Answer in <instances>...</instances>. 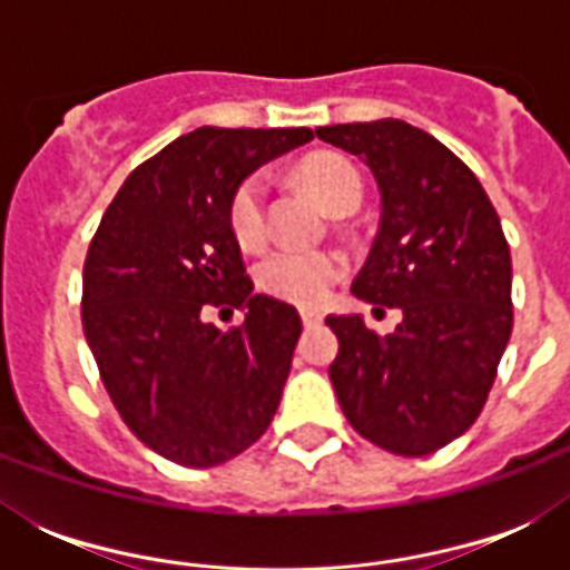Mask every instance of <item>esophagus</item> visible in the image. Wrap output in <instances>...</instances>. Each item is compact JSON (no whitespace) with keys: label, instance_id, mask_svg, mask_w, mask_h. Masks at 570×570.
I'll return each mask as SVG.
<instances>
[{"label":"esophagus","instance_id":"obj_1","mask_svg":"<svg viewBox=\"0 0 570 570\" xmlns=\"http://www.w3.org/2000/svg\"><path fill=\"white\" fill-rule=\"evenodd\" d=\"M304 328H320L322 325V313L320 311H302Z\"/></svg>","mask_w":570,"mask_h":570}]
</instances>
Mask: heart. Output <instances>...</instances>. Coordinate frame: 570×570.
<instances>
[{"label": "heart", "mask_w": 570, "mask_h": 570, "mask_svg": "<svg viewBox=\"0 0 570 570\" xmlns=\"http://www.w3.org/2000/svg\"><path fill=\"white\" fill-rule=\"evenodd\" d=\"M304 186L320 197L334 215L355 213L364 197L361 174L348 159L337 154H320L304 159L298 168ZM230 230L239 245L257 248L268 236L266 183L259 174L245 177L230 197ZM346 272V259L337 250L295 248L284 245L268 254L257 268L263 293L293 304H320Z\"/></svg>", "instance_id": "heart-1"}]
</instances>
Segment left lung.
Masks as SVG:
<instances>
[{
    "label": "left lung",
    "mask_w": 570,
    "mask_h": 570,
    "mask_svg": "<svg viewBox=\"0 0 570 570\" xmlns=\"http://www.w3.org/2000/svg\"><path fill=\"white\" fill-rule=\"evenodd\" d=\"M381 191V224L352 293L399 307L379 337L364 316H328V375L355 432L396 455H429L476 423L512 337V254L482 183L405 120L320 127Z\"/></svg>",
    "instance_id": "obj_1"
}]
</instances>
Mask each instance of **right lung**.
Masks as SVG:
<instances>
[{
    "label": "right lung",
    "mask_w": 570,
    "mask_h": 570,
    "mask_svg": "<svg viewBox=\"0 0 570 570\" xmlns=\"http://www.w3.org/2000/svg\"><path fill=\"white\" fill-rule=\"evenodd\" d=\"M307 127H200L129 174L82 268V328L111 402L150 450L215 468L266 432L293 366L302 316L254 295L230 197L250 171L307 145ZM242 306L230 332L203 320Z\"/></svg>",
    "instance_id": "1"
}]
</instances>
